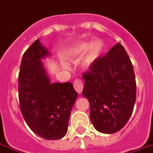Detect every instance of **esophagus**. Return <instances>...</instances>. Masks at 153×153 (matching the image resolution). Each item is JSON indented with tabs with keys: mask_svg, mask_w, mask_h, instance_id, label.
Returning <instances> with one entry per match:
<instances>
[{
	"mask_svg": "<svg viewBox=\"0 0 153 153\" xmlns=\"http://www.w3.org/2000/svg\"><path fill=\"white\" fill-rule=\"evenodd\" d=\"M74 87L75 91H76L79 94H80L82 91V88H83V83L82 82L80 79H76L75 81L74 82Z\"/></svg>",
	"mask_w": 153,
	"mask_h": 153,
	"instance_id": "34e87169",
	"label": "esophagus"
}]
</instances>
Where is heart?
<instances>
[{
	"label": "heart",
	"mask_w": 153,
	"mask_h": 153,
	"mask_svg": "<svg viewBox=\"0 0 153 153\" xmlns=\"http://www.w3.org/2000/svg\"><path fill=\"white\" fill-rule=\"evenodd\" d=\"M90 48H91V50H90L89 53L82 62V66L84 68L88 69L93 65V63L95 62V61L97 59L100 53H101V51H102V43L100 41H95L93 44L89 42L79 43L78 45H74L72 49H71V51H69L66 57L69 60L75 62L79 60V58L82 56V54L86 53ZM62 65L65 68H67L66 63L62 62Z\"/></svg>",
	"instance_id": "obj_1"
}]
</instances>
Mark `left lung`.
<instances>
[{
  "instance_id": "obj_1",
  "label": "left lung",
  "mask_w": 153,
  "mask_h": 153,
  "mask_svg": "<svg viewBox=\"0 0 153 153\" xmlns=\"http://www.w3.org/2000/svg\"><path fill=\"white\" fill-rule=\"evenodd\" d=\"M82 74V94L90 102V118L97 131L117 132L133 111L136 83L133 66L120 43L95 61Z\"/></svg>"
}]
</instances>
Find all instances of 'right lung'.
Instances as JSON below:
<instances>
[{
  "mask_svg": "<svg viewBox=\"0 0 153 153\" xmlns=\"http://www.w3.org/2000/svg\"><path fill=\"white\" fill-rule=\"evenodd\" d=\"M49 51L35 41L22 57L18 95L23 118L35 134L58 140L67 132L71 109L78 96L71 82L51 83L42 62Z\"/></svg>",
  "mask_w": 153,
  "mask_h": 153,
  "instance_id": "add662e5",
  "label": "right lung"
}]
</instances>
